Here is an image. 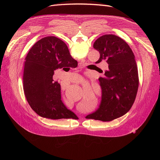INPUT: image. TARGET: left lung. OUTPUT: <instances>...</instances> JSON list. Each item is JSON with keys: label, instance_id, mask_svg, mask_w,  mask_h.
Instances as JSON below:
<instances>
[{"label": "left lung", "instance_id": "8db88e82", "mask_svg": "<svg viewBox=\"0 0 160 160\" xmlns=\"http://www.w3.org/2000/svg\"><path fill=\"white\" fill-rule=\"evenodd\" d=\"M93 48L100 53L97 62L105 61L108 69L103 77L99 78L101 88L99 108L86 118L110 122L122 117L132 107L139 85L137 63L128 43L116 35L100 37Z\"/></svg>", "mask_w": 160, "mask_h": 160}]
</instances>
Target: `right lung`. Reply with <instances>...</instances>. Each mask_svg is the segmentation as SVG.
<instances>
[{
	"label": "right lung",
	"instance_id": "add662e5",
	"mask_svg": "<svg viewBox=\"0 0 160 160\" xmlns=\"http://www.w3.org/2000/svg\"><path fill=\"white\" fill-rule=\"evenodd\" d=\"M25 60L23 89L31 108L42 118L78 119L62 102L61 85L52 79L55 70L77 66L65 43L55 37L42 38L32 47Z\"/></svg>",
	"mask_w": 160,
	"mask_h": 160
}]
</instances>
